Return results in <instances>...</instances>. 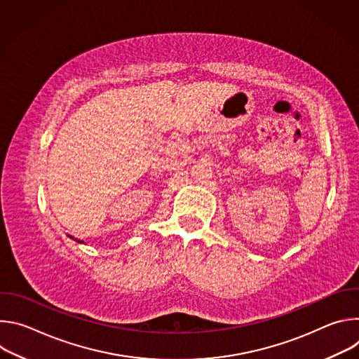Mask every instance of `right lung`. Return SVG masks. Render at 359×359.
<instances>
[{"mask_svg": "<svg viewBox=\"0 0 359 359\" xmlns=\"http://www.w3.org/2000/svg\"><path fill=\"white\" fill-rule=\"evenodd\" d=\"M69 238H72V240H75V241H78V243H81V244H82V243H83V241H81V240H76V238H74V237H72V236H69Z\"/></svg>", "mask_w": 359, "mask_h": 359, "instance_id": "obj_1", "label": "right lung"}]
</instances>
